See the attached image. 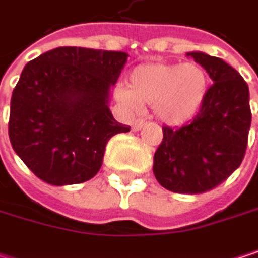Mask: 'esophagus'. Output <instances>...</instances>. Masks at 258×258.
Returning a JSON list of instances; mask_svg holds the SVG:
<instances>
[{
    "instance_id": "34e87169",
    "label": "esophagus",
    "mask_w": 258,
    "mask_h": 258,
    "mask_svg": "<svg viewBox=\"0 0 258 258\" xmlns=\"http://www.w3.org/2000/svg\"><path fill=\"white\" fill-rule=\"evenodd\" d=\"M143 125H145V121H142V119L136 121V122L133 124V131H139V130H142L143 128Z\"/></svg>"
}]
</instances>
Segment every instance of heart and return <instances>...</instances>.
Returning a JSON list of instances; mask_svg holds the SVG:
<instances>
[{
	"instance_id": "heart-1",
	"label": "heart",
	"mask_w": 258,
	"mask_h": 258,
	"mask_svg": "<svg viewBox=\"0 0 258 258\" xmlns=\"http://www.w3.org/2000/svg\"><path fill=\"white\" fill-rule=\"evenodd\" d=\"M127 83L115 89L118 101L134 112L151 104L155 118L170 127L191 122L209 89L206 70L196 62H143L130 72Z\"/></svg>"
}]
</instances>
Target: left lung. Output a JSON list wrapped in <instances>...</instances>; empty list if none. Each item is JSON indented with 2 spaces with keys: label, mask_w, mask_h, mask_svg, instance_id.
Here are the masks:
<instances>
[{
  "label": "left lung",
  "mask_w": 258,
  "mask_h": 258,
  "mask_svg": "<svg viewBox=\"0 0 258 258\" xmlns=\"http://www.w3.org/2000/svg\"><path fill=\"white\" fill-rule=\"evenodd\" d=\"M186 56L206 70L214 85L189 125L163 128L152 169L166 189L199 194L227 179L243 160L251 127L249 89L221 58L205 52H188Z\"/></svg>",
  "instance_id": "left-lung-1"
}]
</instances>
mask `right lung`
Listing matches in <instances>:
<instances>
[{
	"instance_id": "add662e5",
	"label": "right lung",
	"mask_w": 258,
	"mask_h": 258,
	"mask_svg": "<svg viewBox=\"0 0 258 258\" xmlns=\"http://www.w3.org/2000/svg\"><path fill=\"white\" fill-rule=\"evenodd\" d=\"M127 56L56 47L26 64L10 101L9 137L37 178L62 186L98 173L110 137L130 131L109 109Z\"/></svg>"
}]
</instances>
